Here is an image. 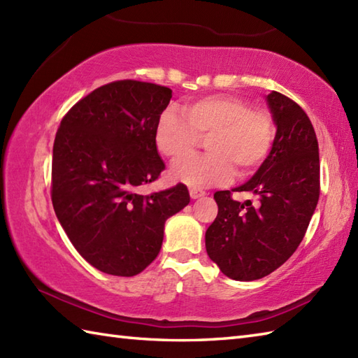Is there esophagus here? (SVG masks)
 <instances>
[{"mask_svg": "<svg viewBox=\"0 0 358 358\" xmlns=\"http://www.w3.org/2000/svg\"><path fill=\"white\" fill-rule=\"evenodd\" d=\"M189 194H191V199H194V200L201 199V196L206 195V192L201 191V189H191V191H189Z\"/></svg>", "mask_w": 358, "mask_h": 358, "instance_id": "1", "label": "esophagus"}]
</instances>
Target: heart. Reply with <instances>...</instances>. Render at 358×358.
<instances>
[{
  "mask_svg": "<svg viewBox=\"0 0 358 358\" xmlns=\"http://www.w3.org/2000/svg\"><path fill=\"white\" fill-rule=\"evenodd\" d=\"M275 127L269 112L250 109L235 95H209L189 101L185 113L166 109L155 126V146L177 159L192 152L201 136H209V154L175 163L172 180L192 189L223 185L231 175H249L268 157Z\"/></svg>",
  "mask_w": 358,
  "mask_h": 358,
  "instance_id": "obj_1",
  "label": "heart"
}]
</instances>
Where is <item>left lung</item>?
<instances>
[{"label": "left lung", "instance_id": "left-lung-1", "mask_svg": "<svg viewBox=\"0 0 358 358\" xmlns=\"http://www.w3.org/2000/svg\"><path fill=\"white\" fill-rule=\"evenodd\" d=\"M266 103L277 127L269 155L245 185L214 194L218 214L206 231L209 258L238 281L269 275L295 252L320 195L318 141L306 112L278 92ZM235 190L256 201H232Z\"/></svg>", "mask_w": 358, "mask_h": 358}]
</instances>
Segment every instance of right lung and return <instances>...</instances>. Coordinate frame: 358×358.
Returning a JSON list of instances; mask_svg holds the SVG:
<instances>
[{"instance_id":"add662e5","label":"right lung","mask_w":358,"mask_h":358,"mask_svg":"<svg viewBox=\"0 0 358 358\" xmlns=\"http://www.w3.org/2000/svg\"><path fill=\"white\" fill-rule=\"evenodd\" d=\"M169 87L135 80L95 89L66 113L52 155V204L80 255L132 277L155 260L166 220L191 201L185 185L141 195L164 163L155 146Z\"/></svg>"}]
</instances>
